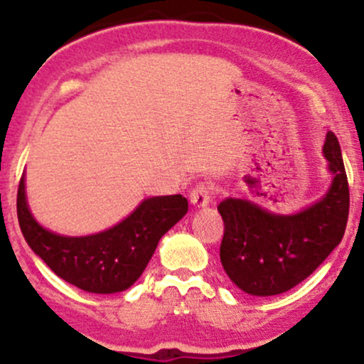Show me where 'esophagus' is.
Wrapping results in <instances>:
<instances>
[{
	"instance_id": "34e87169",
	"label": "esophagus",
	"mask_w": 364,
	"mask_h": 364,
	"mask_svg": "<svg viewBox=\"0 0 364 364\" xmlns=\"http://www.w3.org/2000/svg\"><path fill=\"white\" fill-rule=\"evenodd\" d=\"M212 200V186L207 183H198L190 193V202L195 208H205Z\"/></svg>"
}]
</instances>
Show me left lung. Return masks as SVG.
Returning a JSON list of instances; mask_svg holds the SVG:
<instances>
[{"instance_id": "left-lung-1", "label": "left lung", "mask_w": 364, "mask_h": 364, "mask_svg": "<svg viewBox=\"0 0 364 364\" xmlns=\"http://www.w3.org/2000/svg\"><path fill=\"white\" fill-rule=\"evenodd\" d=\"M323 156L332 185L318 202L296 214H274L245 198L219 203L224 220L220 262L241 291L282 294L315 272L341 243L349 215V185L332 132L325 136Z\"/></svg>"}]
</instances>
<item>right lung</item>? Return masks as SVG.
<instances>
[{"label": "right lung", "mask_w": 364, "mask_h": 364, "mask_svg": "<svg viewBox=\"0 0 364 364\" xmlns=\"http://www.w3.org/2000/svg\"><path fill=\"white\" fill-rule=\"evenodd\" d=\"M186 212L185 196H152L111 229L90 236H61L34 219L27 205L23 176L16 193L18 224L32 252L63 281L95 294H112L133 286L156 252L159 240Z\"/></svg>", "instance_id": "1"}]
</instances>
